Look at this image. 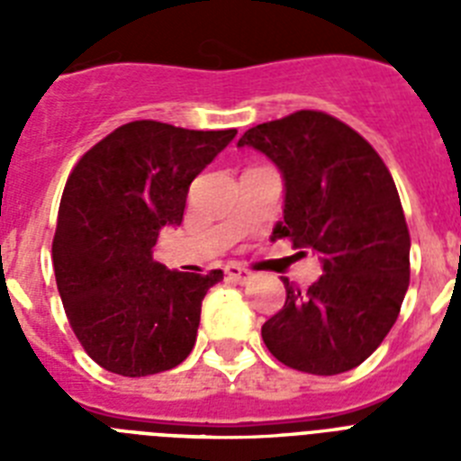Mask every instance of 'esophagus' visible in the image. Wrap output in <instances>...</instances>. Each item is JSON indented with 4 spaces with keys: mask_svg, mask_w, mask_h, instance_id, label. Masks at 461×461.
<instances>
[{
    "mask_svg": "<svg viewBox=\"0 0 461 461\" xmlns=\"http://www.w3.org/2000/svg\"><path fill=\"white\" fill-rule=\"evenodd\" d=\"M223 272H226L228 279L238 281V284H249L251 276H254L249 270H244V267H238V266H228Z\"/></svg>",
    "mask_w": 461,
    "mask_h": 461,
    "instance_id": "esophagus-1",
    "label": "esophagus"
}]
</instances>
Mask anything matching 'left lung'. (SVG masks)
Returning <instances> with one entry per match:
<instances>
[{"mask_svg": "<svg viewBox=\"0 0 461 461\" xmlns=\"http://www.w3.org/2000/svg\"><path fill=\"white\" fill-rule=\"evenodd\" d=\"M238 148L258 149L281 173L284 219L272 235L319 254L323 267L309 288L281 276L286 303L260 328L267 351L316 376L357 367L409 288L411 235L393 175L360 133L319 110L254 126Z\"/></svg>", "mask_w": 461, "mask_h": 461, "instance_id": "left-lung-1", "label": "left lung"}]
</instances>
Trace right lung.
Here are the masks:
<instances>
[{
  "label": "right lung",
  "instance_id": "1",
  "mask_svg": "<svg viewBox=\"0 0 461 461\" xmlns=\"http://www.w3.org/2000/svg\"><path fill=\"white\" fill-rule=\"evenodd\" d=\"M235 133L129 122L68 175L52 240L57 288L78 341L108 372L149 376L194 348L203 297L223 272L168 270L154 244L161 228L180 226L191 182Z\"/></svg>",
  "mask_w": 461,
  "mask_h": 461
}]
</instances>
